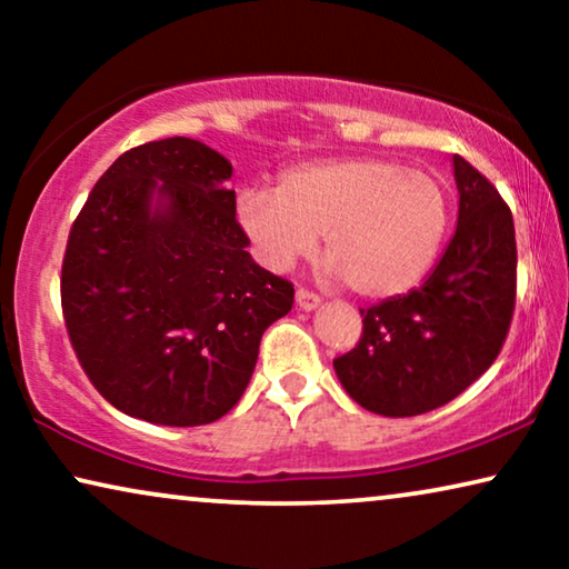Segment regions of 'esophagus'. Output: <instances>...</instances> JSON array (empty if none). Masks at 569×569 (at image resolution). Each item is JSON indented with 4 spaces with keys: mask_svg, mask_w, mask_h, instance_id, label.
Listing matches in <instances>:
<instances>
[{
    "mask_svg": "<svg viewBox=\"0 0 569 569\" xmlns=\"http://www.w3.org/2000/svg\"><path fill=\"white\" fill-rule=\"evenodd\" d=\"M295 302H298L300 310H316L318 306H321V298H318L316 292H308V290H300L295 292Z\"/></svg>",
    "mask_w": 569,
    "mask_h": 569,
    "instance_id": "obj_1",
    "label": "esophagus"
}]
</instances>
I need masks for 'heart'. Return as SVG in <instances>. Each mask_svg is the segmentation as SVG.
Returning a JSON list of instances; mask_svg holds the SVG:
<instances>
[{
	"instance_id": "1",
	"label": "heart",
	"mask_w": 569,
	"mask_h": 569,
	"mask_svg": "<svg viewBox=\"0 0 569 569\" xmlns=\"http://www.w3.org/2000/svg\"><path fill=\"white\" fill-rule=\"evenodd\" d=\"M236 220L269 269H287L326 236V271L365 298H396L427 277L446 243L450 199L430 170L386 158L308 162L277 189L248 186Z\"/></svg>"
}]
</instances>
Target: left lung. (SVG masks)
I'll list each match as a JSON object with an SVG mask.
<instances>
[{
	"instance_id": "obj_1",
	"label": "left lung",
	"mask_w": 569,
	"mask_h": 569,
	"mask_svg": "<svg viewBox=\"0 0 569 569\" xmlns=\"http://www.w3.org/2000/svg\"><path fill=\"white\" fill-rule=\"evenodd\" d=\"M458 224L422 287L360 310L362 339L333 360L339 383L383 417L453 401L500 355L516 308V228L500 193L453 154Z\"/></svg>"
}]
</instances>
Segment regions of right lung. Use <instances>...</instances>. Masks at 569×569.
Masks as SVG:
<instances>
[{
  "label": "right lung",
  "mask_w": 569,
  "mask_h": 569,
  "mask_svg": "<svg viewBox=\"0 0 569 569\" xmlns=\"http://www.w3.org/2000/svg\"><path fill=\"white\" fill-rule=\"evenodd\" d=\"M228 158L189 137L123 152L69 232L61 306L77 360L123 415L209 425L236 407L295 290L236 220Z\"/></svg>",
  "instance_id": "right-lung-1"
}]
</instances>
